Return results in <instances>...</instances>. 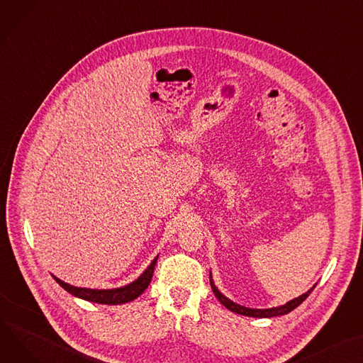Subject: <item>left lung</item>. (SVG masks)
<instances>
[{"label": "left lung", "mask_w": 363, "mask_h": 363, "mask_svg": "<svg viewBox=\"0 0 363 363\" xmlns=\"http://www.w3.org/2000/svg\"><path fill=\"white\" fill-rule=\"evenodd\" d=\"M210 284H211V289H213V294L216 295V298L220 301V303H223L228 309H230L232 312H236V313H240V315H247V317H255V318H272V317H279V315H284V313H289L291 311H294L296 306H299L308 296L309 294L313 291V286L312 289H309V291L303 295H301L299 298L287 302L286 305L283 306H277V308H270V309H251V308H245V306H240L232 301H229L226 296H223L219 291H217V287L214 286L213 280H211V276H210Z\"/></svg>", "instance_id": "obj_1"}]
</instances>
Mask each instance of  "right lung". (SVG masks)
Returning <instances> with one entry per match:
<instances>
[{
  "label": "right lung",
  "mask_w": 363,
  "mask_h": 363,
  "mask_svg": "<svg viewBox=\"0 0 363 363\" xmlns=\"http://www.w3.org/2000/svg\"><path fill=\"white\" fill-rule=\"evenodd\" d=\"M157 262V257L152 261V264L147 267V270L144 272L135 281H133L128 286L119 287V289H109V291H96V289H84V287H76L71 286L58 277L54 276L55 281L64 287L65 291L71 295H74L77 298H82L89 302L94 303H105V305H119V303H127L138 298L144 291H146L147 286L152 281L153 272H155V265Z\"/></svg>",
  "instance_id": "1"
}]
</instances>
